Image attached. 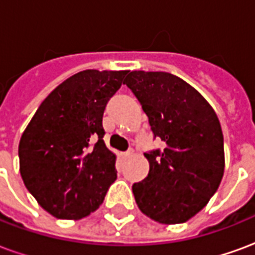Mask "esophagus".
<instances>
[{
	"label": "esophagus",
	"instance_id": "34e87169",
	"mask_svg": "<svg viewBox=\"0 0 255 255\" xmlns=\"http://www.w3.org/2000/svg\"><path fill=\"white\" fill-rule=\"evenodd\" d=\"M132 155H133V150H128V151H126V153H122V158L127 160V158H131Z\"/></svg>",
	"mask_w": 255,
	"mask_h": 255
}]
</instances>
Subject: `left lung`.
Segmentation results:
<instances>
[{"label": "left lung", "mask_w": 255, "mask_h": 255, "mask_svg": "<svg viewBox=\"0 0 255 255\" xmlns=\"http://www.w3.org/2000/svg\"><path fill=\"white\" fill-rule=\"evenodd\" d=\"M124 84L140 102L164 150L144 153L149 175L133 183L140 212L161 224H180L202 210L224 175V138L209 102L168 72L132 71Z\"/></svg>", "instance_id": "obj_1"}]
</instances>
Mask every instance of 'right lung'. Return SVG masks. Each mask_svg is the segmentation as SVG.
Here are the masks:
<instances>
[{"mask_svg": "<svg viewBox=\"0 0 255 255\" xmlns=\"http://www.w3.org/2000/svg\"><path fill=\"white\" fill-rule=\"evenodd\" d=\"M127 72L75 73L47 95L21 135V179L57 219L79 220L95 212L116 180V155L102 139V116Z\"/></svg>", "mask_w": 255, "mask_h": 255, "instance_id": "add662e5", "label": "right lung"}]
</instances>
